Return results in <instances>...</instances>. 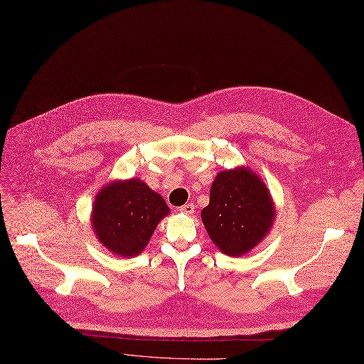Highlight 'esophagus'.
<instances>
[{"instance_id":"34e87169","label":"esophagus","mask_w":364,"mask_h":364,"mask_svg":"<svg viewBox=\"0 0 364 364\" xmlns=\"http://www.w3.org/2000/svg\"><path fill=\"white\" fill-rule=\"evenodd\" d=\"M178 211H180L181 214H187V215L193 214V213H195V203H186V205L180 206Z\"/></svg>"}]
</instances>
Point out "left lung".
Wrapping results in <instances>:
<instances>
[{
  "label": "left lung",
  "instance_id": "left-lung-1",
  "mask_svg": "<svg viewBox=\"0 0 364 364\" xmlns=\"http://www.w3.org/2000/svg\"><path fill=\"white\" fill-rule=\"evenodd\" d=\"M273 218L274 206L265 184L245 168L220 172L202 211L209 237L230 257L250 252L270 230Z\"/></svg>",
  "mask_w": 364,
  "mask_h": 364
}]
</instances>
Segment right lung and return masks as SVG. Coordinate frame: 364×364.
Listing matches in <instances>:
<instances>
[{
	"mask_svg": "<svg viewBox=\"0 0 364 364\" xmlns=\"http://www.w3.org/2000/svg\"><path fill=\"white\" fill-rule=\"evenodd\" d=\"M168 213L161 195L143 181L131 178L100 190L92 208V228L110 252L136 257Z\"/></svg>",
	"mask_w": 364,
	"mask_h": 364,
	"instance_id": "1",
	"label": "right lung"
}]
</instances>
